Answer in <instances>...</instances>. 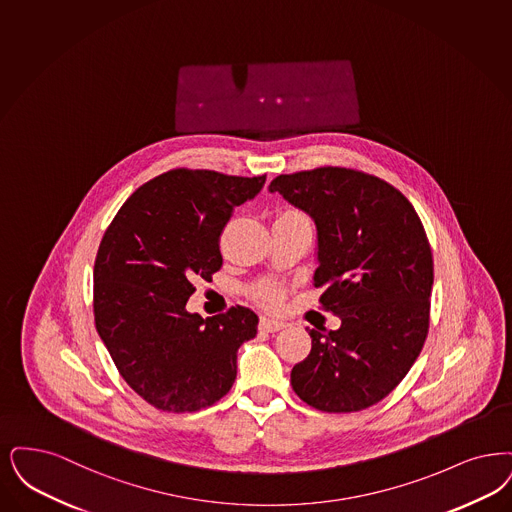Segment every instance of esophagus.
<instances>
[{
    "label": "esophagus",
    "instance_id": "obj_1",
    "mask_svg": "<svg viewBox=\"0 0 512 512\" xmlns=\"http://www.w3.org/2000/svg\"><path fill=\"white\" fill-rule=\"evenodd\" d=\"M259 328L266 331V333H276V331L286 328V324H284V322H278V320H272V318H261Z\"/></svg>",
    "mask_w": 512,
    "mask_h": 512
}]
</instances>
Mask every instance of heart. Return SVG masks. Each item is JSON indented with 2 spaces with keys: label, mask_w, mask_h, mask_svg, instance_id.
<instances>
[{
  "label": "heart",
  "mask_w": 512,
  "mask_h": 512,
  "mask_svg": "<svg viewBox=\"0 0 512 512\" xmlns=\"http://www.w3.org/2000/svg\"><path fill=\"white\" fill-rule=\"evenodd\" d=\"M253 297L263 307L276 308L284 299V291H282V287L276 286L272 282H263L253 289Z\"/></svg>",
  "instance_id": "obj_1"
}]
</instances>
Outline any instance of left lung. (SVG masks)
<instances>
[{"instance_id":"obj_1","label":"left lung","mask_w":512,"mask_h":512,"mask_svg":"<svg viewBox=\"0 0 512 512\" xmlns=\"http://www.w3.org/2000/svg\"><path fill=\"white\" fill-rule=\"evenodd\" d=\"M318 230L314 286L335 331L308 329L310 354L291 387L326 413L362 411L398 387L425 345L434 266L429 238L408 198L358 169L316 167L270 186Z\"/></svg>"}]
</instances>
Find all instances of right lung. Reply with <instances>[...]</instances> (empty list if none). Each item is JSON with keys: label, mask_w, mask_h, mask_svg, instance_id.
<instances>
[{"label": "right lung", "mask_w": 512, "mask_h": 512, "mask_svg": "<svg viewBox=\"0 0 512 512\" xmlns=\"http://www.w3.org/2000/svg\"><path fill=\"white\" fill-rule=\"evenodd\" d=\"M261 177L171 169L137 188L104 232L93 270L95 326L125 383L150 406L192 413L219 402L236 354L257 335L246 307L202 318L186 301L223 266L221 234Z\"/></svg>", "instance_id": "add662e5"}]
</instances>
